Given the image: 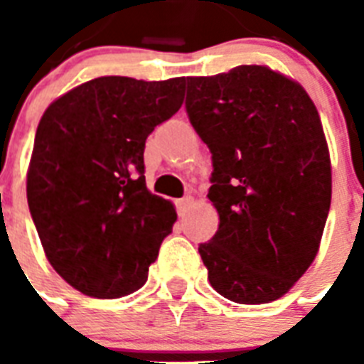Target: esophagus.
Here are the masks:
<instances>
[{
  "mask_svg": "<svg viewBox=\"0 0 364 364\" xmlns=\"http://www.w3.org/2000/svg\"><path fill=\"white\" fill-rule=\"evenodd\" d=\"M193 205H194L193 196H185V198L177 200V211H179V215H181V217L187 215Z\"/></svg>",
  "mask_w": 364,
  "mask_h": 364,
  "instance_id": "1",
  "label": "esophagus"
}]
</instances>
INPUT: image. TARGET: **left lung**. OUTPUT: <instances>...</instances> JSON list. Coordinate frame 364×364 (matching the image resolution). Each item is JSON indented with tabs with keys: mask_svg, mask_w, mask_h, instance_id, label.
Wrapping results in <instances>:
<instances>
[{
	"mask_svg": "<svg viewBox=\"0 0 364 364\" xmlns=\"http://www.w3.org/2000/svg\"><path fill=\"white\" fill-rule=\"evenodd\" d=\"M185 105L213 160L208 198L219 228L198 247L211 287L238 304L277 300L316 259L331 208L316 105L266 65L187 77Z\"/></svg>",
	"mask_w": 364,
	"mask_h": 364,
	"instance_id": "left-lung-1",
	"label": "left lung"
}]
</instances>
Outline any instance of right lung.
<instances>
[{"mask_svg": "<svg viewBox=\"0 0 364 364\" xmlns=\"http://www.w3.org/2000/svg\"><path fill=\"white\" fill-rule=\"evenodd\" d=\"M185 77H98L43 113L28 168V205L48 262L71 287L119 299L147 282L177 219L149 193L143 151L183 104Z\"/></svg>", "mask_w": 364, "mask_h": 364, "instance_id": "right-lung-1", "label": "right lung"}]
</instances>
